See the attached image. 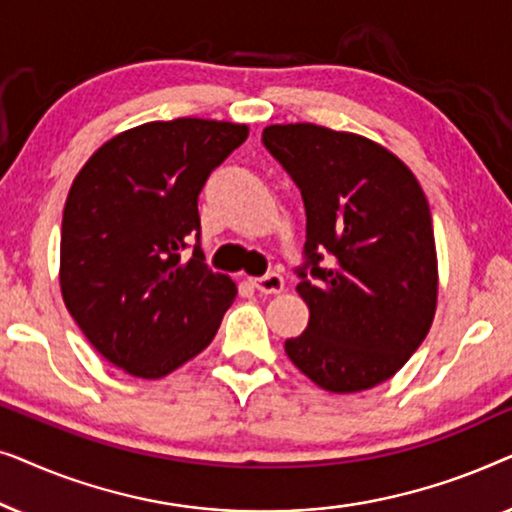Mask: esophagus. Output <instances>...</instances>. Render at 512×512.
Here are the masks:
<instances>
[{
  "instance_id": "1",
  "label": "esophagus",
  "mask_w": 512,
  "mask_h": 512,
  "mask_svg": "<svg viewBox=\"0 0 512 512\" xmlns=\"http://www.w3.org/2000/svg\"><path fill=\"white\" fill-rule=\"evenodd\" d=\"M251 286H254L256 291L265 293V296H272V293H282L284 291V279L279 277L277 272H270V275H265V277L251 279Z\"/></svg>"
}]
</instances>
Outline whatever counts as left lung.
<instances>
[{"mask_svg":"<svg viewBox=\"0 0 512 512\" xmlns=\"http://www.w3.org/2000/svg\"><path fill=\"white\" fill-rule=\"evenodd\" d=\"M263 144L296 181L307 216L296 291L310 321L284 342L286 354L333 394L377 387L415 354L436 314L438 258L422 186L401 158L354 132L268 125Z\"/></svg>","mask_w":512,"mask_h":512,"instance_id":"1","label":"left lung"}]
</instances>
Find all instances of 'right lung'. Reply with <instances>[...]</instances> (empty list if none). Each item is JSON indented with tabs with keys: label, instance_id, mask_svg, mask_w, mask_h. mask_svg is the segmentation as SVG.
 I'll list each match as a JSON object with an SVG mask.
<instances>
[{
	"label": "right lung",
	"instance_id": "add662e5",
	"mask_svg": "<svg viewBox=\"0 0 512 512\" xmlns=\"http://www.w3.org/2000/svg\"><path fill=\"white\" fill-rule=\"evenodd\" d=\"M247 137L240 123L153 121L109 139L76 174L62 212V300L125 373L158 380L184 366L233 305V279L205 265L198 195Z\"/></svg>",
	"mask_w": 512,
	"mask_h": 512
}]
</instances>
